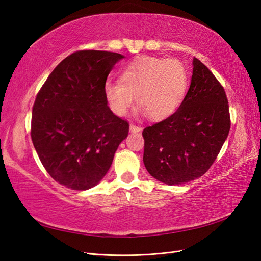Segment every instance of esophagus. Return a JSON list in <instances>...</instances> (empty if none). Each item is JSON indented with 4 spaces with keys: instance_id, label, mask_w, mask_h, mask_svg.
I'll return each mask as SVG.
<instances>
[{
    "instance_id": "34e87169",
    "label": "esophagus",
    "mask_w": 261,
    "mask_h": 261,
    "mask_svg": "<svg viewBox=\"0 0 261 261\" xmlns=\"http://www.w3.org/2000/svg\"><path fill=\"white\" fill-rule=\"evenodd\" d=\"M129 129H130V132H141V127H140V126L135 125V124H130Z\"/></svg>"
}]
</instances>
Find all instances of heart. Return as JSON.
Segmentation results:
<instances>
[{
  "label": "heart",
  "mask_w": 261,
  "mask_h": 261,
  "mask_svg": "<svg viewBox=\"0 0 261 261\" xmlns=\"http://www.w3.org/2000/svg\"><path fill=\"white\" fill-rule=\"evenodd\" d=\"M188 86L185 66L174 59L140 57L126 65L120 82H108L105 96L111 111L125 116L134 105L152 121L175 113L183 102Z\"/></svg>",
  "instance_id": "1"
}]
</instances>
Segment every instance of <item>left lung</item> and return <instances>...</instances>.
<instances>
[{
	"label": "left lung",
	"mask_w": 261,
	"mask_h": 261,
	"mask_svg": "<svg viewBox=\"0 0 261 261\" xmlns=\"http://www.w3.org/2000/svg\"><path fill=\"white\" fill-rule=\"evenodd\" d=\"M178 110L143 130L144 163L150 175L168 185L202 176L222 148L231 127L224 88L198 59Z\"/></svg>",
	"instance_id": "1"
}]
</instances>
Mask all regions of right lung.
<instances>
[{"label":"right lung","instance_id":"1","mask_svg":"<svg viewBox=\"0 0 261 261\" xmlns=\"http://www.w3.org/2000/svg\"><path fill=\"white\" fill-rule=\"evenodd\" d=\"M122 54L74 52L53 69L33 107L31 140L50 176L75 191L96 186L129 124L108 107L105 86Z\"/></svg>","mask_w":261,"mask_h":261}]
</instances>
